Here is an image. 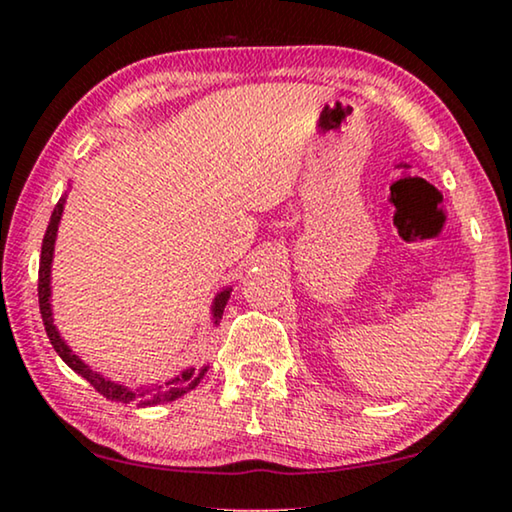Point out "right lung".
Returning a JSON list of instances; mask_svg holds the SVG:
<instances>
[{
  "label": "right lung",
  "instance_id": "right-lung-1",
  "mask_svg": "<svg viewBox=\"0 0 512 512\" xmlns=\"http://www.w3.org/2000/svg\"><path fill=\"white\" fill-rule=\"evenodd\" d=\"M63 203L65 198H60L56 203L54 212H51V219L47 225V232H45V239H42V250H40V268H38V302H40V316H42V323H45V332L49 336L51 345H54V350L58 352V357L63 359L69 368L74 372H79L83 379H88L90 384L94 386V391L101 393L106 400L112 402H121V404H131L133 400H144L142 404L149 406V404H162V402H171L176 400V397L185 395L187 391H192L198 384H201V379L205 375L203 368L198 372L196 368H189L185 370L183 375L173 377L171 381H167L164 386H155L151 391H131V388L126 386H119L115 381H110L106 377L97 375V372L90 370L85 363L72 354V350L67 348L65 341L60 339L56 327H54V318H51V307H49V273H51V255H54V241H56V230H58V221H60V214H63ZM230 298V289L228 291H221L219 296L214 298V305H212V314H214V323H219L221 316H223V309H225V302Z\"/></svg>",
  "mask_w": 512,
  "mask_h": 512
}]
</instances>
